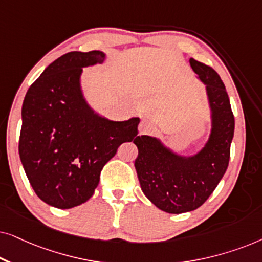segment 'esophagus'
Instances as JSON below:
<instances>
[{
	"label": "esophagus",
	"mask_w": 262,
	"mask_h": 262,
	"mask_svg": "<svg viewBox=\"0 0 262 262\" xmlns=\"http://www.w3.org/2000/svg\"><path fill=\"white\" fill-rule=\"evenodd\" d=\"M138 128H139V134L141 135H149L155 130V126H154V124L150 120L142 119Z\"/></svg>",
	"instance_id": "34e87169"
}]
</instances>
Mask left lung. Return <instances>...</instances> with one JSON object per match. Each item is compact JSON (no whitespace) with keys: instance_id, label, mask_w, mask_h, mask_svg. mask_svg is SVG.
Returning a JSON list of instances; mask_svg holds the SVG:
<instances>
[{"instance_id":"1","label":"left lung","mask_w":262,"mask_h":262,"mask_svg":"<svg viewBox=\"0 0 262 262\" xmlns=\"http://www.w3.org/2000/svg\"><path fill=\"white\" fill-rule=\"evenodd\" d=\"M192 69L206 84L212 111V128L206 145L194 156H179L159 139L139 136L135 161L141 188L150 202L168 213H184L202 206L227 170L235 118L225 85L212 68L189 59Z\"/></svg>"}]
</instances>
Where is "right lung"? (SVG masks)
Masks as SVG:
<instances>
[{
    "mask_svg": "<svg viewBox=\"0 0 262 262\" xmlns=\"http://www.w3.org/2000/svg\"><path fill=\"white\" fill-rule=\"evenodd\" d=\"M103 59L105 53L96 50L66 53L25 96L20 160L35 194L57 209L87 202L118 148L139 137V118L108 120L94 113L82 95V68Z\"/></svg>",
    "mask_w": 262,
    "mask_h": 262,
    "instance_id": "obj_1",
    "label": "right lung"
}]
</instances>
